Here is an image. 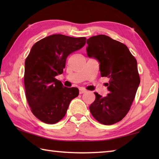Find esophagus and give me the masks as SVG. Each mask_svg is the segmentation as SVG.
<instances>
[{
  "instance_id": "esophagus-1",
  "label": "esophagus",
  "mask_w": 159,
  "mask_h": 159,
  "mask_svg": "<svg viewBox=\"0 0 159 159\" xmlns=\"http://www.w3.org/2000/svg\"><path fill=\"white\" fill-rule=\"evenodd\" d=\"M86 92V90L84 89V88H80L79 89V93L80 94H83Z\"/></svg>"
}]
</instances>
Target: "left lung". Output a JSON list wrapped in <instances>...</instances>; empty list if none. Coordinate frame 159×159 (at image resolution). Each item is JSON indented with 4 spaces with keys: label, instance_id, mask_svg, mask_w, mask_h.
I'll return each mask as SVG.
<instances>
[{
    "label": "left lung",
    "instance_id": "obj_1",
    "mask_svg": "<svg viewBox=\"0 0 159 159\" xmlns=\"http://www.w3.org/2000/svg\"><path fill=\"white\" fill-rule=\"evenodd\" d=\"M87 44L88 56L99 61L101 76L109 80V94L95 93L90 113L102 124H114L128 113L140 83L137 60L125 44L105 35L90 37Z\"/></svg>",
    "mask_w": 159,
    "mask_h": 159
}]
</instances>
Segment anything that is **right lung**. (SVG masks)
I'll list each match as a JSON object with an SVG mask.
<instances>
[{
    "instance_id": "right-lung-1",
    "label": "right lung",
    "mask_w": 159,
    "mask_h": 159,
    "mask_svg": "<svg viewBox=\"0 0 159 159\" xmlns=\"http://www.w3.org/2000/svg\"><path fill=\"white\" fill-rule=\"evenodd\" d=\"M85 41V37L50 35L36 42L26 58V98L31 112L43 123L55 124L62 119L70 102L79 95L77 88L64 87L55 76L63 73L69 55Z\"/></svg>"
}]
</instances>
